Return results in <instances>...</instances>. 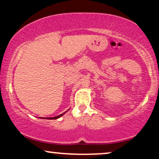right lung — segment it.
Returning a JSON list of instances; mask_svg holds the SVG:
<instances>
[{
  "instance_id": "obj_1",
  "label": "right lung",
  "mask_w": 159,
  "mask_h": 159,
  "mask_svg": "<svg viewBox=\"0 0 159 159\" xmlns=\"http://www.w3.org/2000/svg\"><path fill=\"white\" fill-rule=\"evenodd\" d=\"M66 113V112H65ZM63 114H61V115H59V116H54V117H50V118H46V117H45V118H46V119H50V120H56V119H57V118H59V117H61V116H63Z\"/></svg>"
}]
</instances>
